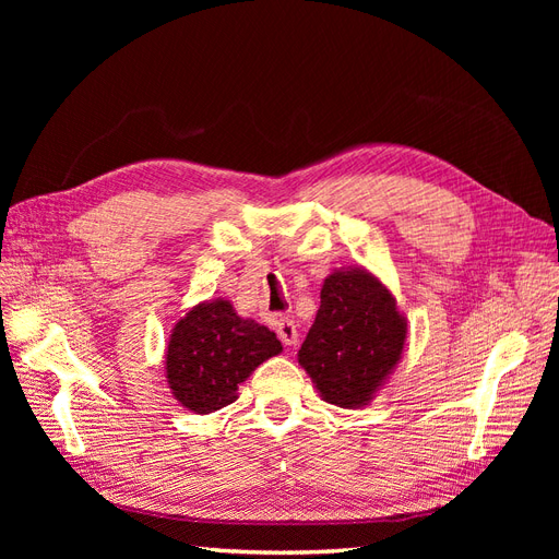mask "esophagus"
<instances>
[{
    "instance_id": "34e87169",
    "label": "esophagus",
    "mask_w": 559,
    "mask_h": 559,
    "mask_svg": "<svg viewBox=\"0 0 559 559\" xmlns=\"http://www.w3.org/2000/svg\"><path fill=\"white\" fill-rule=\"evenodd\" d=\"M275 331H277L280 341H282L286 347H292V345L298 343V331H296V324H294L292 319L280 317V319L275 321Z\"/></svg>"
}]
</instances>
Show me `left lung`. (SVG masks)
I'll return each mask as SVG.
<instances>
[{
	"label": "left lung",
	"instance_id": "left-lung-1",
	"mask_svg": "<svg viewBox=\"0 0 559 559\" xmlns=\"http://www.w3.org/2000/svg\"><path fill=\"white\" fill-rule=\"evenodd\" d=\"M408 319L392 292L370 270H333L298 364L319 396L337 408H364L403 357Z\"/></svg>",
	"mask_w": 559,
	"mask_h": 559
}]
</instances>
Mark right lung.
I'll return each instance as SVG.
<instances>
[{
  "label": "right lung",
  "instance_id": "1",
  "mask_svg": "<svg viewBox=\"0 0 559 559\" xmlns=\"http://www.w3.org/2000/svg\"><path fill=\"white\" fill-rule=\"evenodd\" d=\"M280 352L277 335L240 317L230 300H202L170 333L165 378L183 408L210 415L238 399V386Z\"/></svg>",
  "mask_w": 559,
  "mask_h": 559
}]
</instances>
